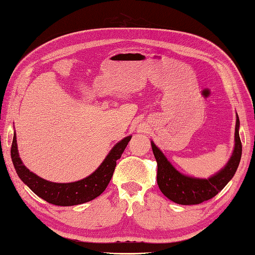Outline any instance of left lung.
I'll list each match as a JSON object with an SVG mask.
<instances>
[{
	"instance_id": "obj_1",
	"label": "left lung",
	"mask_w": 255,
	"mask_h": 255,
	"mask_svg": "<svg viewBox=\"0 0 255 255\" xmlns=\"http://www.w3.org/2000/svg\"><path fill=\"white\" fill-rule=\"evenodd\" d=\"M239 129L240 119L237 114L235 143L232 156L220 172L208 178H196L178 172L166 158L163 151L155 145L154 141H151L152 152L157 161V184L161 193L170 201L180 205L200 204L211 200L217 193H220L233 178L242 156V143L240 139Z\"/></svg>"
}]
</instances>
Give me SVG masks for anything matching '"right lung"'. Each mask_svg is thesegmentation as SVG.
<instances>
[{
  "label": "right lung",
  "instance_id": "right-lung-1",
  "mask_svg": "<svg viewBox=\"0 0 255 255\" xmlns=\"http://www.w3.org/2000/svg\"><path fill=\"white\" fill-rule=\"evenodd\" d=\"M131 136L125 137L116 143L103 163L91 175L72 183H53L39 177L30 172L22 163L17 150L16 135L14 132L11 147V158L16 174L32 192L50 204L58 206H72L90 202L98 197L107 188L113 177L117 160L127 147Z\"/></svg>",
  "mask_w": 255,
  "mask_h": 255
}]
</instances>
